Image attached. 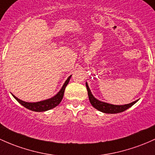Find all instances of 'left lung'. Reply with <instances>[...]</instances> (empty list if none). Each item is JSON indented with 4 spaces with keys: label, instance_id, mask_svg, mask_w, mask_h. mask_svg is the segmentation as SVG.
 Listing matches in <instances>:
<instances>
[{
    "label": "left lung",
    "instance_id": "left-lung-1",
    "mask_svg": "<svg viewBox=\"0 0 155 155\" xmlns=\"http://www.w3.org/2000/svg\"><path fill=\"white\" fill-rule=\"evenodd\" d=\"M86 87H87V93H88V97H89L90 102H91L92 106H93L94 108H96V110H98V111H101L104 113L115 114V113H121V112L125 111V110H127V109L131 107L132 105L135 104L138 101V100H136V101H133V102L130 104H124V105L111 104L99 101V100L95 98V97L93 96V95L92 94L91 90H90L89 86H88L87 84V82H86Z\"/></svg>",
    "mask_w": 155,
    "mask_h": 155
}]
</instances>
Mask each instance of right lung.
I'll return each instance as SVG.
<instances>
[{
	"label": "right lung",
	"mask_w": 155,
	"mask_h": 155,
	"mask_svg": "<svg viewBox=\"0 0 155 155\" xmlns=\"http://www.w3.org/2000/svg\"><path fill=\"white\" fill-rule=\"evenodd\" d=\"M71 77V75L68 78L67 80L64 81V84L62 85V88L60 89V91H59L58 93L55 95V96L51 97V98H48V99L43 100V101H37V102H26V101H22V100L18 98L13 94L12 95V96L14 97L15 99H16L17 101L20 104L23 105L24 107L31 110V111H35V112L47 111V110H51V109L54 108L55 107H57V105H59V103L61 102L62 98H63L64 90H65L66 86H67L68 84Z\"/></svg>",
	"instance_id": "right-lung-1"
}]
</instances>
